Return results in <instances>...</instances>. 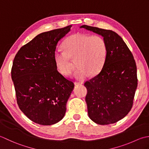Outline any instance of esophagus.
Masks as SVG:
<instances>
[{
	"label": "esophagus",
	"mask_w": 149,
	"mask_h": 149,
	"mask_svg": "<svg viewBox=\"0 0 149 149\" xmlns=\"http://www.w3.org/2000/svg\"><path fill=\"white\" fill-rule=\"evenodd\" d=\"M84 84L83 81H74V85L75 86H78V85H81Z\"/></svg>",
	"instance_id": "esophagus-1"
}]
</instances>
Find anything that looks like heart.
<instances>
[{
  "mask_svg": "<svg viewBox=\"0 0 149 149\" xmlns=\"http://www.w3.org/2000/svg\"><path fill=\"white\" fill-rule=\"evenodd\" d=\"M63 50H56L54 60L58 71L63 75H69L73 65L71 60H77V69L75 78L83 79L90 74H98L104 67L107 56V45L102 36L76 33L63 42Z\"/></svg>",
  "mask_w": 149,
  "mask_h": 149,
  "instance_id": "b5f03b06",
  "label": "heart"
}]
</instances>
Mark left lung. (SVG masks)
<instances>
[{
  "instance_id": "obj_1",
  "label": "left lung",
  "mask_w": 149,
  "mask_h": 149,
  "mask_svg": "<svg viewBox=\"0 0 149 149\" xmlns=\"http://www.w3.org/2000/svg\"><path fill=\"white\" fill-rule=\"evenodd\" d=\"M80 28L102 35L107 45V56L101 71L84 84L87 90L88 115L99 125L114 123L132 107L138 86L135 60L116 33L87 25Z\"/></svg>"
}]
</instances>
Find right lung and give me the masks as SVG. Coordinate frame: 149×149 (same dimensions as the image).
<instances>
[{
  "mask_svg": "<svg viewBox=\"0 0 149 149\" xmlns=\"http://www.w3.org/2000/svg\"><path fill=\"white\" fill-rule=\"evenodd\" d=\"M71 25L40 33L18 51L11 68L17 102L29 120L42 125L64 116L74 83L58 71L54 60L58 42Z\"/></svg>",
  "mask_w": 149,
  "mask_h": 149,
  "instance_id": "right-lung-1",
  "label": "right lung"
}]
</instances>
